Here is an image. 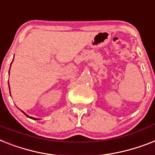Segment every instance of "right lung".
I'll list each match as a JSON object with an SVG mask.
<instances>
[{
    "instance_id": "obj_1",
    "label": "right lung",
    "mask_w": 155,
    "mask_h": 155,
    "mask_svg": "<svg viewBox=\"0 0 155 155\" xmlns=\"http://www.w3.org/2000/svg\"><path fill=\"white\" fill-rule=\"evenodd\" d=\"M11 64H12V63H11ZM10 68H11V66H10ZM9 71H10V69H9ZM9 91H10V88H9ZM21 111H22V112L24 113V114H25V115H26V116H27L28 118H30V119H34V120H38V119H36V118H33V117H31V116H29V115H28V114H26V113H25V112H24L23 110H21Z\"/></svg>"
}]
</instances>
